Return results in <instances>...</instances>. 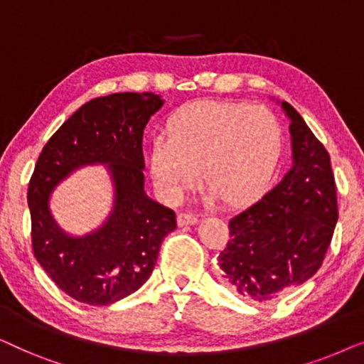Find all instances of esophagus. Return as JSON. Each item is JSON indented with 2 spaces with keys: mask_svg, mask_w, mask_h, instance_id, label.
<instances>
[{
  "mask_svg": "<svg viewBox=\"0 0 364 364\" xmlns=\"http://www.w3.org/2000/svg\"><path fill=\"white\" fill-rule=\"evenodd\" d=\"M198 217L196 215V213H191V212H181L177 215V223L181 227L183 225H193V223H197Z\"/></svg>",
  "mask_w": 364,
  "mask_h": 364,
  "instance_id": "obj_1",
  "label": "esophagus"
}]
</instances>
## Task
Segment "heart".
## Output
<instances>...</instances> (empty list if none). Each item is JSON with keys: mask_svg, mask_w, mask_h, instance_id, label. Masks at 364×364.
<instances>
[{"mask_svg": "<svg viewBox=\"0 0 364 364\" xmlns=\"http://www.w3.org/2000/svg\"><path fill=\"white\" fill-rule=\"evenodd\" d=\"M166 134L152 142L149 168L168 203L181 202L197 186L200 168L210 198L245 205L268 187L282 154V127L263 106L186 104L167 119Z\"/></svg>", "mask_w": 364, "mask_h": 364, "instance_id": "obj_1", "label": "heart"}]
</instances>
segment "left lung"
Instances as JSON below:
<instances>
[{"label": "left lung", "mask_w": 364, "mask_h": 364, "mask_svg": "<svg viewBox=\"0 0 364 364\" xmlns=\"http://www.w3.org/2000/svg\"><path fill=\"white\" fill-rule=\"evenodd\" d=\"M293 161L285 177L228 222L230 240L218 255L223 282L267 303L315 275L338 222L330 154L290 104Z\"/></svg>", "instance_id": "1"}]
</instances>
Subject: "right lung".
Wrapping results in <instances>:
<instances>
[{
	"instance_id": "1",
	"label": "right lung",
	"mask_w": 364,
	"mask_h": 364,
	"mask_svg": "<svg viewBox=\"0 0 364 364\" xmlns=\"http://www.w3.org/2000/svg\"><path fill=\"white\" fill-rule=\"evenodd\" d=\"M164 99L117 92L79 107L49 139L28 187L33 252L49 278L74 300L111 305L151 277L159 248L176 230V213L144 191L142 136ZM106 165L114 187L113 210L82 237L59 228L48 210L50 192L84 165Z\"/></svg>"
}]
</instances>
